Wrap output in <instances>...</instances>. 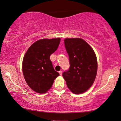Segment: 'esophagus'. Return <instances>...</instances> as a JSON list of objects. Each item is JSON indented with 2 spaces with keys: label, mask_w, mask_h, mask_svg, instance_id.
<instances>
[{
  "label": "esophagus",
  "mask_w": 121,
  "mask_h": 121,
  "mask_svg": "<svg viewBox=\"0 0 121 121\" xmlns=\"http://www.w3.org/2000/svg\"><path fill=\"white\" fill-rule=\"evenodd\" d=\"M59 74H60V75H61L62 74V70H60L59 72Z\"/></svg>",
  "instance_id": "obj_1"
}]
</instances>
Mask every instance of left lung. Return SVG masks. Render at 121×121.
Instances as JSON below:
<instances>
[{"label":"left lung","instance_id":"left-lung-1","mask_svg":"<svg viewBox=\"0 0 121 121\" xmlns=\"http://www.w3.org/2000/svg\"><path fill=\"white\" fill-rule=\"evenodd\" d=\"M64 45L70 67L63 73L67 86L74 94L83 93L94 83L97 70L96 56L92 48L81 39H66Z\"/></svg>","mask_w":121,"mask_h":121}]
</instances>
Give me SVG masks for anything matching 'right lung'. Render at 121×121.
I'll return each mask as SVG.
<instances>
[{
	"label": "right lung",
	"instance_id": "add662e5",
	"mask_svg": "<svg viewBox=\"0 0 121 121\" xmlns=\"http://www.w3.org/2000/svg\"><path fill=\"white\" fill-rule=\"evenodd\" d=\"M60 41V38L39 39L25 54L22 62L25 79L30 87L38 93H46L59 75L53 68L50 56L57 50Z\"/></svg>",
	"mask_w": 121,
	"mask_h": 121
}]
</instances>
